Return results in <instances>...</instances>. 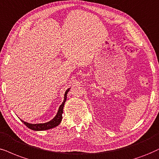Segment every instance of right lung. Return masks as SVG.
Masks as SVG:
<instances>
[{
  "mask_svg": "<svg viewBox=\"0 0 159 159\" xmlns=\"http://www.w3.org/2000/svg\"><path fill=\"white\" fill-rule=\"evenodd\" d=\"M69 90L70 89H67V91L65 92V99H64L63 103H62L61 105L59 106V111H58L57 114H56V115L55 116V117H54L53 120H51V121L45 122V123H39V124H31V123H28V122H24L23 120H21V121L23 122L28 128L34 130H45L51 129V128H53L56 127V126H58L61 121L64 105H65L66 100H67V92H69Z\"/></svg>",
  "mask_w": 159,
  "mask_h": 159,
  "instance_id": "right-lung-1",
  "label": "right lung"
}]
</instances>
